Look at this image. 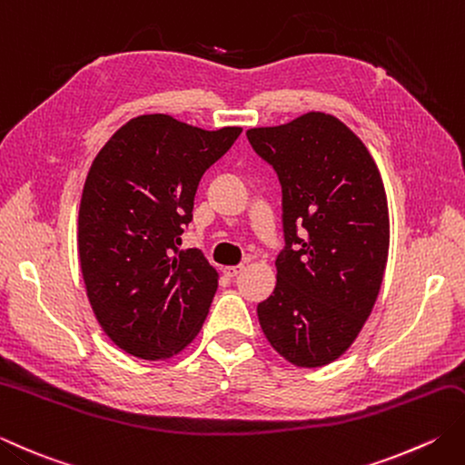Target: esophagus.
Returning a JSON list of instances; mask_svg holds the SVG:
<instances>
[{
	"mask_svg": "<svg viewBox=\"0 0 465 465\" xmlns=\"http://www.w3.org/2000/svg\"><path fill=\"white\" fill-rule=\"evenodd\" d=\"M242 270H243L242 263H240V266H225V268H223V274H225L227 278H235V276L240 274Z\"/></svg>",
	"mask_w": 465,
	"mask_h": 465,
	"instance_id": "34e87169",
	"label": "esophagus"
}]
</instances>
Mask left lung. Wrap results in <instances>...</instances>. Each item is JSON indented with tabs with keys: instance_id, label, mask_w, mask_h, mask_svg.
Instances as JSON below:
<instances>
[{
	"instance_id": "obj_1",
	"label": "left lung",
	"mask_w": 465,
	"mask_h": 465,
	"mask_svg": "<svg viewBox=\"0 0 465 465\" xmlns=\"http://www.w3.org/2000/svg\"><path fill=\"white\" fill-rule=\"evenodd\" d=\"M245 134L278 173L286 240L274 292L258 304L260 326L292 365H329L357 339L383 284V179L365 143L332 114L312 111Z\"/></svg>"
}]
</instances>
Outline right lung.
I'll list each match as a JSON object with an SVG mask.
<instances>
[{"instance_id":"1","label":"right lung","mask_w":465,"mask_h":465,"mask_svg":"<svg viewBox=\"0 0 465 465\" xmlns=\"http://www.w3.org/2000/svg\"><path fill=\"white\" fill-rule=\"evenodd\" d=\"M240 133L141 114L90 165L78 212L82 278L98 324L133 357L171 359L202 331L220 274L199 250H179L181 233L203 173Z\"/></svg>"}]
</instances>
